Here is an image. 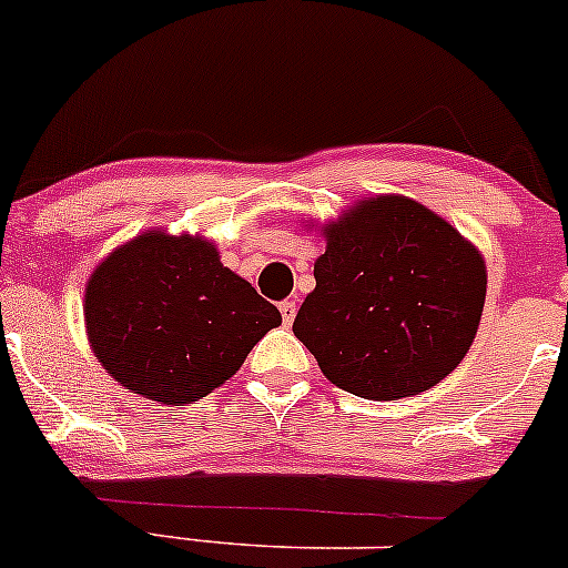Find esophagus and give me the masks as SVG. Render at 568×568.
I'll use <instances>...</instances> for the list:
<instances>
[{
    "label": "esophagus",
    "mask_w": 568,
    "mask_h": 568,
    "mask_svg": "<svg viewBox=\"0 0 568 568\" xmlns=\"http://www.w3.org/2000/svg\"><path fill=\"white\" fill-rule=\"evenodd\" d=\"M280 312H283V323L285 325H293L298 306H296V302H283V304H280Z\"/></svg>",
    "instance_id": "obj_1"
}]
</instances>
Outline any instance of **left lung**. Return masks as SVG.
Listing matches in <instances>:
<instances>
[{
  "label": "left lung",
  "mask_w": 568,
  "mask_h": 568,
  "mask_svg": "<svg viewBox=\"0 0 568 568\" xmlns=\"http://www.w3.org/2000/svg\"><path fill=\"white\" fill-rule=\"evenodd\" d=\"M320 232L317 285L293 333L325 378L375 402L428 392L447 378L481 323V251L436 211L396 193L362 197Z\"/></svg>",
  "instance_id": "8db88e82"
}]
</instances>
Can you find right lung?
Instances as JSON below:
<instances>
[{
  "mask_svg": "<svg viewBox=\"0 0 568 568\" xmlns=\"http://www.w3.org/2000/svg\"><path fill=\"white\" fill-rule=\"evenodd\" d=\"M283 323L203 235L145 230L87 280L89 349L111 378L161 405H193Z\"/></svg>",
  "mask_w": 568,
  "mask_h": 568,
  "instance_id": "add662e5",
  "label": "right lung"
}]
</instances>
